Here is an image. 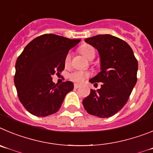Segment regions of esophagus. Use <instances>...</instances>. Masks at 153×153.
I'll use <instances>...</instances> for the list:
<instances>
[{"label": "esophagus", "instance_id": "34e87169", "mask_svg": "<svg viewBox=\"0 0 153 153\" xmlns=\"http://www.w3.org/2000/svg\"><path fill=\"white\" fill-rule=\"evenodd\" d=\"M74 87H75V89H77V88H79L80 85H78V84H75V85H74Z\"/></svg>", "mask_w": 153, "mask_h": 153}]
</instances>
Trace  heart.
Segmentation results:
<instances>
[{
    "label": "heart",
    "mask_w": 153,
    "mask_h": 153,
    "mask_svg": "<svg viewBox=\"0 0 153 153\" xmlns=\"http://www.w3.org/2000/svg\"><path fill=\"white\" fill-rule=\"evenodd\" d=\"M80 51L82 53V55L88 59H90L91 57L95 56V50H94V47H92L90 45H84L80 48ZM70 62H71V53H68L65 58V64L66 66H68L70 65ZM89 75H90V74L88 71H75L71 72L68 77L72 82L81 84L83 83L85 80L88 78Z\"/></svg>",
    "instance_id": "1"
}]
</instances>
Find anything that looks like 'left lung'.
<instances>
[{"label": "left lung", "mask_w": 153, "mask_h": 153, "mask_svg": "<svg viewBox=\"0 0 153 153\" xmlns=\"http://www.w3.org/2000/svg\"><path fill=\"white\" fill-rule=\"evenodd\" d=\"M85 41L98 51L100 60V71L89 82L102 85L97 91L91 89L82 104L88 114L110 117L127 102L137 83L138 62L131 47L117 37L97 35Z\"/></svg>", "instance_id": "1"}]
</instances>
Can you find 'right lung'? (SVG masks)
<instances>
[{"mask_svg": "<svg viewBox=\"0 0 153 153\" xmlns=\"http://www.w3.org/2000/svg\"><path fill=\"white\" fill-rule=\"evenodd\" d=\"M81 39H70L55 34H44L33 39L17 58L14 84L20 102L37 117L57 112L65 97L73 90L67 81L57 85L52 75L65 68V58Z\"/></svg>", "mask_w": 153, "mask_h": 153, "instance_id": "right-lung-1", "label": "right lung"}]
</instances>
